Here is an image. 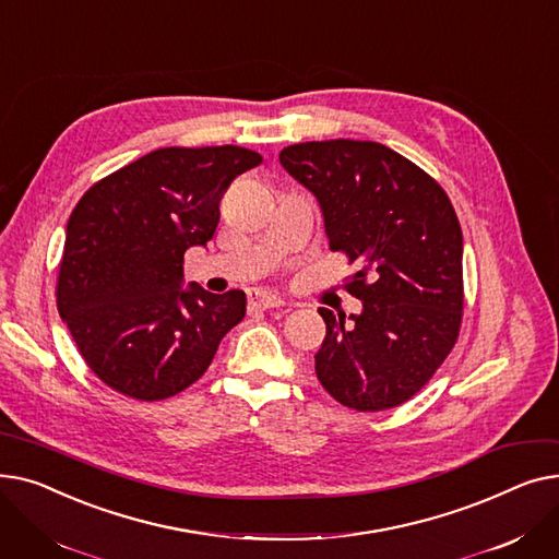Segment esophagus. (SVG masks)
Wrapping results in <instances>:
<instances>
[{
	"mask_svg": "<svg viewBox=\"0 0 559 559\" xmlns=\"http://www.w3.org/2000/svg\"><path fill=\"white\" fill-rule=\"evenodd\" d=\"M283 304L285 301L278 295H274V292H267V289H255L249 295L251 310H270V308H278Z\"/></svg>",
	"mask_w": 559,
	"mask_h": 559,
	"instance_id": "1",
	"label": "esophagus"
}]
</instances>
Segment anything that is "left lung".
<instances>
[{"instance_id":"left-lung-1","label":"left lung","mask_w":559,"mask_h":559,"mask_svg":"<svg viewBox=\"0 0 559 559\" xmlns=\"http://www.w3.org/2000/svg\"><path fill=\"white\" fill-rule=\"evenodd\" d=\"M283 169L310 190L331 251L360 262L358 314L319 308L314 373L346 407L378 413L415 396L444 362L462 319V230L447 192L390 146L326 140L285 146Z\"/></svg>"}]
</instances>
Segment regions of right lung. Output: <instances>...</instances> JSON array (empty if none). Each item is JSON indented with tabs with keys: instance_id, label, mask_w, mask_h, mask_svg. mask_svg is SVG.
Segmentation results:
<instances>
[{
	"instance_id": "1",
	"label": "right lung",
	"mask_w": 559,
	"mask_h": 559,
	"mask_svg": "<svg viewBox=\"0 0 559 559\" xmlns=\"http://www.w3.org/2000/svg\"><path fill=\"white\" fill-rule=\"evenodd\" d=\"M242 146H167L112 171L70 215L58 314L108 388L160 401L190 388L247 312L242 289L183 287V253L205 247L230 183L260 165Z\"/></svg>"
}]
</instances>
